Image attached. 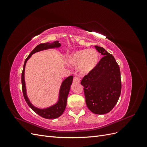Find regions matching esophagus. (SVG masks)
<instances>
[{"label": "esophagus", "mask_w": 147, "mask_h": 147, "mask_svg": "<svg viewBox=\"0 0 147 147\" xmlns=\"http://www.w3.org/2000/svg\"><path fill=\"white\" fill-rule=\"evenodd\" d=\"M73 81L75 83H80V78L78 77L75 76V77H74V80Z\"/></svg>", "instance_id": "obj_1"}]
</instances>
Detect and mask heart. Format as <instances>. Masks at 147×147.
Returning <instances> with one entry per match:
<instances>
[{
	"instance_id": "heart-1",
	"label": "heart",
	"mask_w": 147,
	"mask_h": 147,
	"mask_svg": "<svg viewBox=\"0 0 147 147\" xmlns=\"http://www.w3.org/2000/svg\"><path fill=\"white\" fill-rule=\"evenodd\" d=\"M99 56L94 50H79L74 52L69 57L70 65L78 67L80 72L83 74L90 72L98 63Z\"/></svg>"
}]
</instances>
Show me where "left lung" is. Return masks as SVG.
Masks as SVG:
<instances>
[{"mask_svg": "<svg viewBox=\"0 0 147 147\" xmlns=\"http://www.w3.org/2000/svg\"><path fill=\"white\" fill-rule=\"evenodd\" d=\"M95 48L104 56L83 78L81 84L84 87L88 108L92 113L102 115L110 112L119 99L121 91V74L115 57L104 48Z\"/></svg>", "mask_w": 147, "mask_h": 147, "instance_id": "left-lung-1", "label": "left lung"}]
</instances>
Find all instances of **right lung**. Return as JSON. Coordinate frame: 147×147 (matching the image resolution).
Wrapping results in <instances>:
<instances>
[{"label":"right lung","mask_w":147,"mask_h":147,"mask_svg":"<svg viewBox=\"0 0 147 147\" xmlns=\"http://www.w3.org/2000/svg\"><path fill=\"white\" fill-rule=\"evenodd\" d=\"M61 46V43H59L58 41L54 42L53 43H40L39 44L35 47L34 50L31 51L30 55L28 56L27 58L26 59L24 64L23 70L21 74V83H22V89H23V93L24 97V99L26 102V103L30 107V108L33 111L38 114L40 116L46 118V119H55L59 117L63 113L67 105V96L69 93V91L70 89V85L72 83L73 80V76L68 77L65 78L61 84V86L59 91V100L56 104L53 105L50 107H48L44 109H38L34 107L32 104L30 103L28 97L26 94V84L24 81V70L26 62L30 58V56L33 55L34 53L42 51L44 50H47L49 48H57Z\"/></svg>","instance_id":"1"}]
</instances>
